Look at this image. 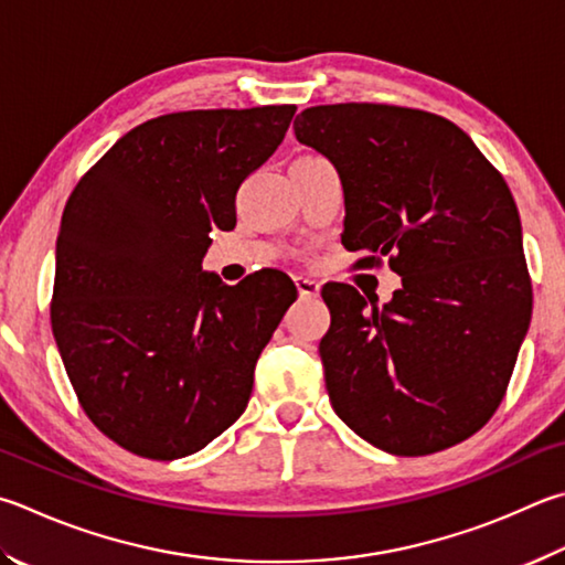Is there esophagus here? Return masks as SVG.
Segmentation results:
<instances>
[{
  "label": "esophagus",
  "instance_id": "34e87169",
  "mask_svg": "<svg viewBox=\"0 0 565 565\" xmlns=\"http://www.w3.org/2000/svg\"><path fill=\"white\" fill-rule=\"evenodd\" d=\"M294 281H296V289H299L303 299H313V296L318 294V281L309 279V276H296Z\"/></svg>",
  "mask_w": 565,
  "mask_h": 565
}]
</instances>
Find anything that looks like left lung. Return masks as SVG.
Here are the masks:
<instances>
[{
  "label": "left lung",
  "instance_id": "1",
  "mask_svg": "<svg viewBox=\"0 0 565 565\" xmlns=\"http://www.w3.org/2000/svg\"><path fill=\"white\" fill-rule=\"evenodd\" d=\"M296 140L343 182L341 242L358 269L387 266L403 289L377 309L323 286L328 397L365 443L423 457L465 443L497 413L531 321L516 202L465 130L387 104L301 110Z\"/></svg>",
  "mask_w": 565,
  "mask_h": 565
}]
</instances>
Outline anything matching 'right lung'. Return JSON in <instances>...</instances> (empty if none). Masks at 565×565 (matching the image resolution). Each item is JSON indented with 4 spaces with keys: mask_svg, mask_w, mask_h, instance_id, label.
<instances>
[{
    "mask_svg": "<svg viewBox=\"0 0 565 565\" xmlns=\"http://www.w3.org/2000/svg\"><path fill=\"white\" fill-rule=\"evenodd\" d=\"M296 106L180 110L126 132L71 192L51 331L81 407L148 459L200 452L249 403L256 358L296 286L202 271L234 230L237 190L281 146Z\"/></svg>",
    "mask_w": 565,
    "mask_h": 565,
    "instance_id": "add662e5",
    "label": "right lung"
}]
</instances>
